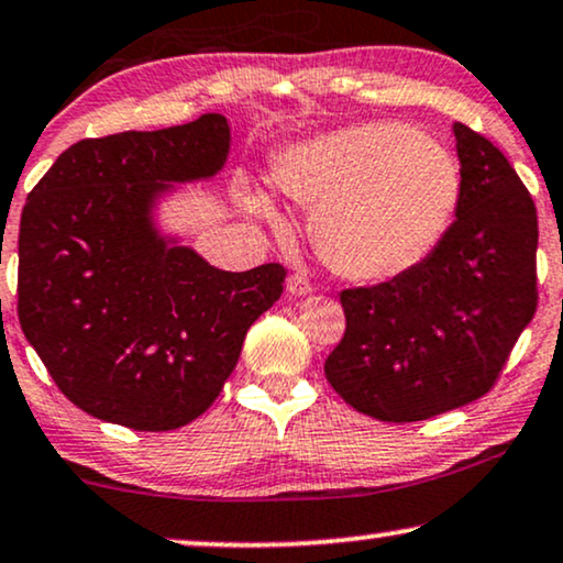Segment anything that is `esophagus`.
Returning <instances> with one entry per match:
<instances>
[{
    "mask_svg": "<svg viewBox=\"0 0 563 563\" xmlns=\"http://www.w3.org/2000/svg\"><path fill=\"white\" fill-rule=\"evenodd\" d=\"M287 289L291 297H308V295H312V282L302 274H291L287 279Z\"/></svg>",
    "mask_w": 563,
    "mask_h": 563,
    "instance_id": "34e87169",
    "label": "esophagus"
}]
</instances>
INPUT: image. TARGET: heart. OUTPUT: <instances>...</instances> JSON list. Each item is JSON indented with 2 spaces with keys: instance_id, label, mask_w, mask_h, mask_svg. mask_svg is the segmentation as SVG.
Wrapping results in <instances>:
<instances>
[{
  "instance_id": "obj_1",
  "label": "heart",
  "mask_w": 563,
  "mask_h": 563,
  "mask_svg": "<svg viewBox=\"0 0 563 563\" xmlns=\"http://www.w3.org/2000/svg\"><path fill=\"white\" fill-rule=\"evenodd\" d=\"M274 184L312 207L320 258L356 282H388L424 264L460 203L455 157L396 121L354 123L289 144L274 157ZM240 201L251 214L279 222L264 188L245 186Z\"/></svg>"
}]
</instances>
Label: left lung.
I'll return each instance as SVG.
<instances>
[{
    "mask_svg": "<svg viewBox=\"0 0 563 563\" xmlns=\"http://www.w3.org/2000/svg\"><path fill=\"white\" fill-rule=\"evenodd\" d=\"M452 136L460 203L437 251L396 279L341 291L346 333L325 377L379 421H421L478 400L536 316V203L486 136L463 123Z\"/></svg>",
    "mask_w": 563,
    "mask_h": 563,
    "instance_id": "obj_1",
    "label": "left lung"
}]
</instances>
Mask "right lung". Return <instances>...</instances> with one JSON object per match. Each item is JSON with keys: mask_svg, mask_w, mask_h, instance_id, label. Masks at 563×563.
<instances>
[{"mask_svg": "<svg viewBox=\"0 0 563 563\" xmlns=\"http://www.w3.org/2000/svg\"><path fill=\"white\" fill-rule=\"evenodd\" d=\"M230 123L82 139L27 196L18 240V316L58 390L100 421L170 432L235 369L245 333L287 272H222L159 222L180 186L230 157Z\"/></svg>", "mask_w": 563, "mask_h": 563, "instance_id": "1", "label": "right lung"}]
</instances>
